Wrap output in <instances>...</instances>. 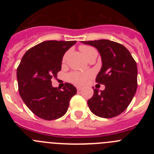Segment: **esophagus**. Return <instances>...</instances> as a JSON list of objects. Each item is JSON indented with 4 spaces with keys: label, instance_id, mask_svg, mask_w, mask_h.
Masks as SVG:
<instances>
[{
    "label": "esophagus",
    "instance_id": "1",
    "mask_svg": "<svg viewBox=\"0 0 154 154\" xmlns=\"http://www.w3.org/2000/svg\"><path fill=\"white\" fill-rule=\"evenodd\" d=\"M76 88H77V90H78V91H81L82 89L81 86H77Z\"/></svg>",
    "mask_w": 154,
    "mask_h": 154
}]
</instances>
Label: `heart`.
Returning <instances> with one entry per match:
<instances>
[{
  "instance_id": "1",
  "label": "heart",
  "mask_w": 154,
  "mask_h": 154,
  "mask_svg": "<svg viewBox=\"0 0 154 154\" xmlns=\"http://www.w3.org/2000/svg\"><path fill=\"white\" fill-rule=\"evenodd\" d=\"M80 51H82V55H84L85 58H87L89 55H91L92 53L97 52L95 48L88 45H82L80 46ZM66 55H65L63 57V61L66 58ZM91 76L90 73H82V72H72L69 75V80L73 83L78 84V85H82L85 83L87 80Z\"/></svg>"
}]
</instances>
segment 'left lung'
<instances>
[{"instance_id": "1", "label": "left lung", "mask_w": 154, "mask_h": 154, "mask_svg": "<svg viewBox=\"0 0 154 154\" xmlns=\"http://www.w3.org/2000/svg\"><path fill=\"white\" fill-rule=\"evenodd\" d=\"M99 51L102 68L96 81L103 84L105 89H94L87 102L93 114L102 118H112L127 108L137 88V65L131 54L123 45L112 41L82 42Z\"/></svg>"}]
</instances>
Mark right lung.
<instances>
[{
	"label": "right lung",
	"instance_id": "right-lung-1",
	"mask_svg": "<svg viewBox=\"0 0 154 154\" xmlns=\"http://www.w3.org/2000/svg\"><path fill=\"white\" fill-rule=\"evenodd\" d=\"M76 41H45L26 51L17 69L19 94L31 112L46 120L62 117L77 90L65 83L63 90L51 85L62 69L65 53Z\"/></svg>",
	"mask_w": 154,
	"mask_h": 154
}]
</instances>
